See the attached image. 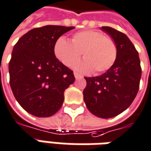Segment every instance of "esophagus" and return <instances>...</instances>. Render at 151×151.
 <instances>
[{"instance_id":"1","label":"esophagus","mask_w":151,"mask_h":151,"mask_svg":"<svg viewBox=\"0 0 151 151\" xmlns=\"http://www.w3.org/2000/svg\"><path fill=\"white\" fill-rule=\"evenodd\" d=\"M73 74H74V77H75L76 79H78V78H83V77L80 75V74H78V73L74 72V73H73Z\"/></svg>"}]
</instances>
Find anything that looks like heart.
<instances>
[{
  "instance_id": "1",
  "label": "heart",
  "mask_w": 151,
  "mask_h": 151,
  "mask_svg": "<svg viewBox=\"0 0 151 151\" xmlns=\"http://www.w3.org/2000/svg\"><path fill=\"white\" fill-rule=\"evenodd\" d=\"M83 53V60L74 65L82 73L93 71L99 74L112 67L117 58V46L111 37L96 30H84L74 33L71 42L64 37L56 40L54 54L63 65L72 66Z\"/></svg>"
}]
</instances>
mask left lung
Returning <instances> with one entry per match:
<instances>
[{
  "instance_id": "1",
  "label": "left lung",
  "mask_w": 151,
  "mask_h": 151,
  "mask_svg": "<svg viewBox=\"0 0 151 151\" xmlns=\"http://www.w3.org/2000/svg\"><path fill=\"white\" fill-rule=\"evenodd\" d=\"M115 42L117 58L112 67L97 77L85 78L83 100L92 114L109 119L126 110L139 90L142 68L137 50L130 39L110 27H101Z\"/></svg>"
}]
</instances>
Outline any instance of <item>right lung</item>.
<instances>
[{"label": "right lung", "instance_id": "add662e5", "mask_svg": "<svg viewBox=\"0 0 151 151\" xmlns=\"http://www.w3.org/2000/svg\"><path fill=\"white\" fill-rule=\"evenodd\" d=\"M74 27L46 25L22 36L9 63V84L19 104L36 117L55 114L64 102V92L74 83L73 71L54 54L55 43Z\"/></svg>", "mask_w": 151, "mask_h": 151}]
</instances>
